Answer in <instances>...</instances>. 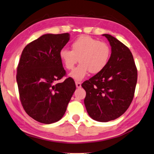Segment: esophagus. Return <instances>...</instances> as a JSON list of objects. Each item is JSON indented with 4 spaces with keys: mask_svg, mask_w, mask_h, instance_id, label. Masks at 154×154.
Instances as JSON below:
<instances>
[{
    "mask_svg": "<svg viewBox=\"0 0 154 154\" xmlns=\"http://www.w3.org/2000/svg\"><path fill=\"white\" fill-rule=\"evenodd\" d=\"M75 84H76L77 88H81V86H82L81 82H75Z\"/></svg>",
    "mask_w": 154,
    "mask_h": 154,
    "instance_id": "34e87169",
    "label": "esophagus"
}]
</instances>
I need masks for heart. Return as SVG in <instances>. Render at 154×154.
I'll return each instance as SVG.
<instances>
[{"mask_svg": "<svg viewBox=\"0 0 154 154\" xmlns=\"http://www.w3.org/2000/svg\"><path fill=\"white\" fill-rule=\"evenodd\" d=\"M72 51L62 49L59 57L67 70H72L79 60L81 63L70 72V76L79 81L88 72L98 74L105 68L111 55V49L107 43L89 36H80L73 41Z\"/></svg>", "mask_w": 154, "mask_h": 154, "instance_id": "b5f03b06", "label": "heart"}]
</instances>
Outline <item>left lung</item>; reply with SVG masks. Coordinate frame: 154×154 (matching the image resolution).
Wrapping results in <instances>:
<instances>
[{
	"label": "left lung",
	"instance_id": "1",
	"mask_svg": "<svg viewBox=\"0 0 154 154\" xmlns=\"http://www.w3.org/2000/svg\"><path fill=\"white\" fill-rule=\"evenodd\" d=\"M112 53L105 68L82 84L86 111L93 119L107 122L121 116L133 100L137 70L130 49L114 37L103 34Z\"/></svg>",
	"mask_w": 154,
	"mask_h": 154
}]
</instances>
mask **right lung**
Returning <instances> with one entry per match:
<instances>
[{
  "label": "right lung",
  "instance_id": "add662e5",
  "mask_svg": "<svg viewBox=\"0 0 154 154\" xmlns=\"http://www.w3.org/2000/svg\"><path fill=\"white\" fill-rule=\"evenodd\" d=\"M70 34H45L27 45L17 66L19 98L25 112L38 122L49 124L63 116L76 86L71 77L56 83L66 70L60 51Z\"/></svg>",
  "mask_w": 154,
  "mask_h": 154
}]
</instances>
